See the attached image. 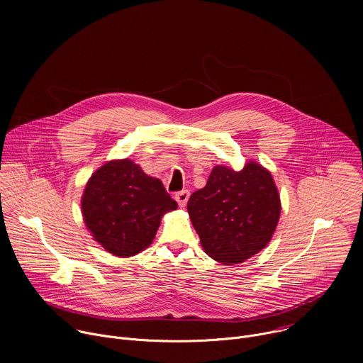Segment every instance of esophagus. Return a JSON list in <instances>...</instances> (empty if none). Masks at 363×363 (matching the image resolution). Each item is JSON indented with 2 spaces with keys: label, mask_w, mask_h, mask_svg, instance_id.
Wrapping results in <instances>:
<instances>
[{
  "label": "esophagus",
  "mask_w": 363,
  "mask_h": 363,
  "mask_svg": "<svg viewBox=\"0 0 363 363\" xmlns=\"http://www.w3.org/2000/svg\"><path fill=\"white\" fill-rule=\"evenodd\" d=\"M188 198H189V191H186V189L179 191V192L175 194V199H177L179 206H185L186 202H188Z\"/></svg>",
  "instance_id": "34e87169"
}]
</instances>
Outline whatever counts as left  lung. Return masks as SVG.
Wrapping results in <instances>:
<instances>
[{"label":"left lung","instance_id":"left-lung-1","mask_svg":"<svg viewBox=\"0 0 363 363\" xmlns=\"http://www.w3.org/2000/svg\"><path fill=\"white\" fill-rule=\"evenodd\" d=\"M280 210L272 174L255 162L240 172L216 167L188 201L202 248L223 264L242 263L262 251L273 237Z\"/></svg>","mask_w":363,"mask_h":363}]
</instances>
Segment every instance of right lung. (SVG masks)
Returning <instances> with one entry per match:
<instances>
[{
  "mask_svg": "<svg viewBox=\"0 0 363 363\" xmlns=\"http://www.w3.org/2000/svg\"><path fill=\"white\" fill-rule=\"evenodd\" d=\"M177 201L158 178L147 177L130 160L111 161L89 179L82 213L94 240L118 257H130L146 248L165 213Z\"/></svg>",
  "mask_w": 363,
  "mask_h": 363,
  "instance_id": "right-lung-1",
  "label": "right lung"
}]
</instances>
